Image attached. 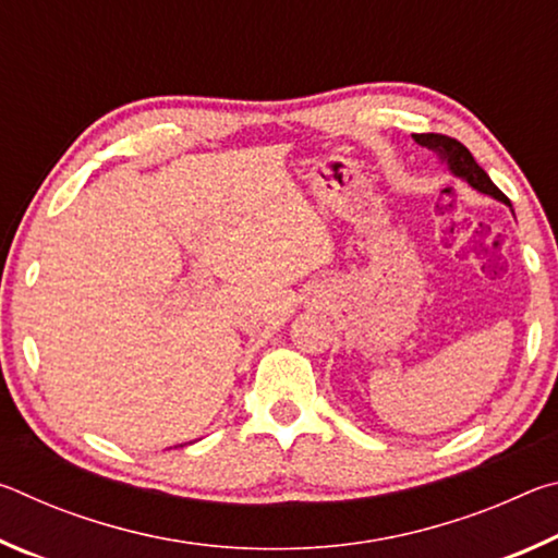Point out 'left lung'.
Here are the masks:
<instances>
[{"mask_svg":"<svg viewBox=\"0 0 558 558\" xmlns=\"http://www.w3.org/2000/svg\"><path fill=\"white\" fill-rule=\"evenodd\" d=\"M413 137H415V143H418V145L433 149V153H438L442 159H446L448 167L452 169V174L465 179V182L470 186H475L477 192L495 196V199L505 202L507 206H512V204H509L507 196L495 186L493 179L487 177L485 169L475 162V157L470 155V149L462 143H458L456 137L438 135V132H423V135H413Z\"/></svg>","mask_w":558,"mask_h":558,"instance_id":"8db88e82","label":"left lung"}]
</instances>
